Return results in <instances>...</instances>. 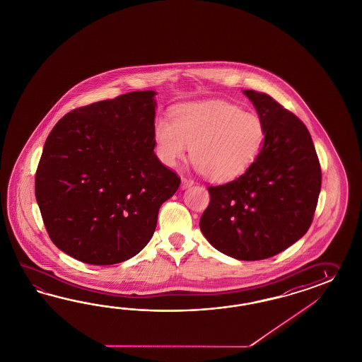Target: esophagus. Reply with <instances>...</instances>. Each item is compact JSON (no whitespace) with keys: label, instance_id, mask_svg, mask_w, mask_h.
Listing matches in <instances>:
<instances>
[{"label":"esophagus","instance_id":"obj_1","mask_svg":"<svg viewBox=\"0 0 362 362\" xmlns=\"http://www.w3.org/2000/svg\"><path fill=\"white\" fill-rule=\"evenodd\" d=\"M191 186H194V180L187 177V176H183L182 177V188H188V187Z\"/></svg>","mask_w":362,"mask_h":362}]
</instances>
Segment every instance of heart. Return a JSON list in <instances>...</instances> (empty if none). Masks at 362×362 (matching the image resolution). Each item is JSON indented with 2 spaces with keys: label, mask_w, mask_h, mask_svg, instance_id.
Here are the masks:
<instances>
[{
  "label": "heart",
  "mask_w": 362,
  "mask_h": 362,
  "mask_svg": "<svg viewBox=\"0 0 362 362\" xmlns=\"http://www.w3.org/2000/svg\"><path fill=\"white\" fill-rule=\"evenodd\" d=\"M153 137L156 156L174 167L191 156L200 173L215 182L233 180L253 166L266 141V127L255 113L224 100L185 104L173 119L156 118Z\"/></svg>",
  "instance_id": "heart-1"
}]
</instances>
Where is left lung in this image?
Here are the masks:
<instances>
[{"mask_svg":"<svg viewBox=\"0 0 362 362\" xmlns=\"http://www.w3.org/2000/svg\"><path fill=\"white\" fill-rule=\"evenodd\" d=\"M266 127L261 156L244 175L209 186L200 229L218 252L241 261L278 255L305 235L322 188V168L303 122L272 96L244 90Z\"/></svg>","mask_w":362,"mask_h":362,"instance_id":"8db88e82","label":"left lung"}]
</instances>
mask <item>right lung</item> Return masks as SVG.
<instances>
[{
    "instance_id": "obj_1",
    "label": "right lung",
    "mask_w": 362,
    "mask_h": 362,
    "mask_svg": "<svg viewBox=\"0 0 362 362\" xmlns=\"http://www.w3.org/2000/svg\"><path fill=\"white\" fill-rule=\"evenodd\" d=\"M154 96L136 90L76 107L45 142L35 174L40 215L51 241L81 262L138 255L179 188L154 153Z\"/></svg>"
}]
</instances>
